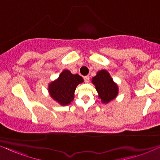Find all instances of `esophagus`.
I'll return each instance as SVG.
<instances>
[{
    "label": "esophagus",
    "instance_id": "1",
    "mask_svg": "<svg viewBox=\"0 0 160 160\" xmlns=\"http://www.w3.org/2000/svg\"><path fill=\"white\" fill-rule=\"evenodd\" d=\"M89 79H90L89 75H86V76L84 77V80H85V82H86V83H88Z\"/></svg>",
    "mask_w": 160,
    "mask_h": 160
}]
</instances>
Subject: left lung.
I'll return each instance as SVG.
<instances>
[{"label":"left lung","instance_id":"obj_1","mask_svg":"<svg viewBox=\"0 0 160 160\" xmlns=\"http://www.w3.org/2000/svg\"><path fill=\"white\" fill-rule=\"evenodd\" d=\"M92 83L98 93V97L103 103H108L116 98L119 93L118 86L111 78L107 70L98 72L96 76L92 78Z\"/></svg>","mask_w":160,"mask_h":160}]
</instances>
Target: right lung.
Wrapping results in <instances>:
<instances>
[{"label": "right lung", "instance_id": "add662e5", "mask_svg": "<svg viewBox=\"0 0 160 160\" xmlns=\"http://www.w3.org/2000/svg\"><path fill=\"white\" fill-rule=\"evenodd\" d=\"M84 82L78 74H72L70 71L63 70L58 78L48 85V91L53 100L62 106L69 104L74 99V93L78 85Z\"/></svg>", "mask_w": 160, "mask_h": 160}]
</instances>
